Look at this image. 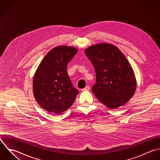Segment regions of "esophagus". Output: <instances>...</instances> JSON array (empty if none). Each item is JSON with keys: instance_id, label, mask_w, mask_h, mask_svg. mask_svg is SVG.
<instances>
[{"instance_id": "34e87169", "label": "esophagus", "mask_w": 160, "mask_h": 160, "mask_svg": "<svg viewBox=\"0 0 160 160\" xmlns=\"http://www.w3.org/2000/svg\"><path fill=\"white\" fill-rule=\"evenodd\" d=\"M89 89H90L89 86H86V88H85L82 89L81 90H82V91H88V90H89Z\"/></svg>"}]
</instances>
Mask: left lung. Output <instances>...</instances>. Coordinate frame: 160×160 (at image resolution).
I'll list each match as a JSON object with an SVG mask.
<instances>
[{
    "label": "left lung",
    "instance_id": "left-lung-1",
    "mask_svg": "<svg viewBox=\"0 0 160 160\" xmlns=\"http://www.w3.org/2000/svg\"><path fill=\"white\" fill-rule=\"evenodd\" d=\"M85 54L96 72L92 88L97 99L111 109L125 104L136 87L134 71L128 61L115 46L101 43L89 47Z\"/></svg>",
    "mask_w": 160,
    "mask_h": 160
}]
</instances>
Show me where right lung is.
<instances>
[{"instance_id":"add662e5","label":"right lung","mask_w":160,"mask_h":160,"mask_svg":"<svg viewBox=\"0 0 160 160\" xmlns=\"http://www.w3.org/2000/svg\"><path fill=\"white\" fill-rule=\"evenodd\" d=\"M78 49L66 46L51 50L39 64L33 79L36 100L45 110L61 114L74 103L79 91L67 72V65Z\"/></svg>"}]
</instances>
